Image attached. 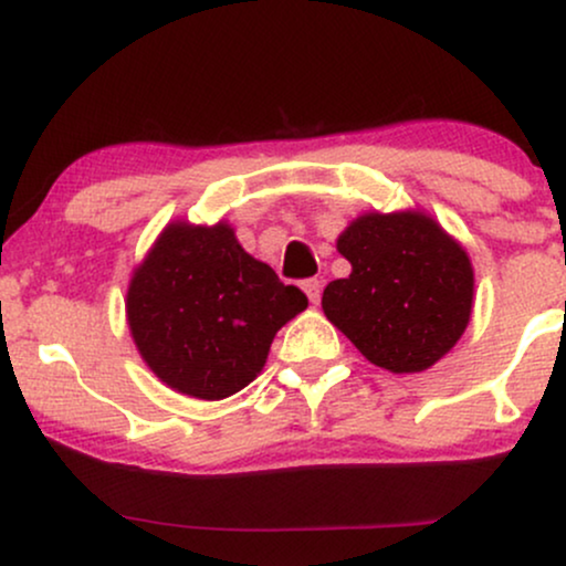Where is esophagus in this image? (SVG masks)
Masks as SVG:
<instances>
[{"label": "esophagus", "mask_w": 566, "mask_h": 566, "mask_svg": "<svg viewBox=\"0 0 566 566\" xmlns=\"http://www.w3.org/2000/svg\"><path fill=\"white\" fill-rule=\"evenodd\" d=\"M303 292H305L307 300H311L313 305L321 303V282H318V279H305Z\"/></svg>", "instance_id": "34e87169"}]
</instances>
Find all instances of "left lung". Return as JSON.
<instances>
[{
  "instance_id": "obj_1",
  "label": "left lung",
  "mask_w": 566,
  "mask_h": 566,
  "mask_svg": "<svg viewBox=\"0 0 566 566\" xmlns=\"http://www.w3.org/2000/svg\"><path fill=\"white\" fill-rule=\"evenodd\" d=\"M347 279L326 284V318L389 374H420L452 349L473 313L468 250L426 211H368L336 240Z\"/></svg>"
}]
</instances>
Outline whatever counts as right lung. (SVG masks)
<instances>
[{"mask_svg":"<svg viewBox=\"0 0 566 566\" xmlns=\"http://www.w3.org/2000/svg\"><path fill=\"white\" fill-rule=\"evenodd\" d=\"M307 297L245 253L227 221H171L127 287V326L161 384L196 399H224L266 366L279 328Z\"/></svg>","mask_w":566,"mask_h":566,"instance_id":"obj_1","label":"right lung"}]
</instances>
